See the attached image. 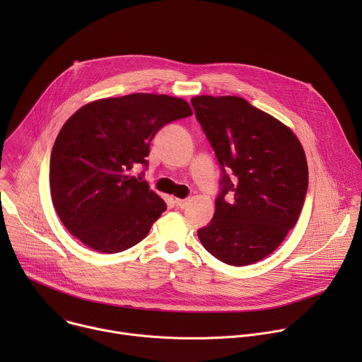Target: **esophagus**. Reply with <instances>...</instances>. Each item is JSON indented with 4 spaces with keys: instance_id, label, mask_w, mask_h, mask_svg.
Returning a JSON list of instances; mask_svg holds the SVG:
<instances>
[{
    "instance_id": "34e87169",
    "label": "esophagus",
    "mask_w": 362,
    "mask_h": 362,
    "mask_svg": "<svg viewBox=\"0 0 362 362\" xmlns=\"http://www.w3.org/2000/svg\"><path fill=\"white\" fill-rule=\"evenodd\" d=\"M175 203H176V206L177 208H180V209H185V208H187V204L190 203V199H175Z\"/></svg>"
}]
</instances>
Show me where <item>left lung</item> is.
Wrapping results in <instances>:
<instances>
[{"label":"left lung","mask_w":362,"mask_h":362,"mask_svg":"<svg viewBox=\"0 0 362 362\" xmlns=\"http://www.w3.org/2000/svg\"><path fill=\"white\" fill-rule=\"evenodd\" d=\"M192 106L223 172L214 219L197 236L223 264L259 262L284 242L302 211L303 147L288 126L242 97L196 95Z\"/></svg>","instance_id":"left-lung-1"}]
</instances>
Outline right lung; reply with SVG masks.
I'll use <instances>...</instances> for the list:
<instances>
[{
	"label": "right lung",
	"instance_id": "add662e5",
	"mask_svg": "<svg viewBox=\"0 0 362 362\" xmlns=\"http://www.w3.org/2000/svg\"><path fill=\"white\" fill-rule=\"evenodd\" d=\"M192 113L186 100L151 93L80 107L62 127L49 160L51 200L67 230L101 253L143 240L168 206L130 172L147 165L154 134Z\"/></svg>",
	"mask_w": 362,
	"mask_h": 362
}]
</instances>
